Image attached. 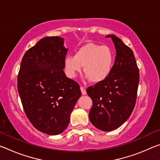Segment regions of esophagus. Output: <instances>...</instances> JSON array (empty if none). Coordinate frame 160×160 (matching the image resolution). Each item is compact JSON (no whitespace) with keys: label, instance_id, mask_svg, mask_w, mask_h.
Masks as SVG:
<instances>
[{"label":"esophagus","instance_id":"obj_1","mask_svg":"<svg viewBox=\"0 0 160 160\" xmlns=\"http://www.w3.org/2000/svg\"><path fill=\"white\" fill-rule=\"evenodd\" d=\"M80 90H81V92H82V94H83V95H85V94H86V90L83 88L82 86H80Z\"/></svg>","mask_w":160,"mask_h":160}]
</instances>
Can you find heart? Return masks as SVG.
Returning <instances> with one entry per match:
<instances>
[{"mask_svg":"<svg viewBox=\"0 0 160 160\" xmlns=\"http://www.w3.org/2000/svg\"><path fill=\"white\" fill-rule=\"evenodd\" d=\"M114 56L107 45L88 44L79 48L75 56H67L64 59V70L70 78L76 76L82 70L92 82L106 79L113 66Z\"/></svg>","mask_w":160,"mask_h":160,"instance_id":"1","label":"heart"}]
</instances>
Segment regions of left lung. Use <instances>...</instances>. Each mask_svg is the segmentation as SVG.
<instances>
[{"label":"left lung","mask_w":160,"mask_h":160,"mask_svg":"<svg viewBox=\"0 0 160 160\" xmlns=\"http://www.w3.org/2000/svg\"><path fill=\"white\" fill-rule=\"evenodd\" d=\"M111 37L116 48L112 71L106 79L87 89L92 100L89 113L91 123L103 131L118 128L131 116L137 98L139 70L132 51L115 35Z\"/></svg>","instance_id":"obj_1"}]
</instances>
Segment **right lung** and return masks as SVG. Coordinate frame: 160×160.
Returning <instances> with one entry per match:
<instances>
[{
  "label": "right lung",
  "instance_id": "obj_1",
  "mask_svg": "<svg viewBox=\"0 0 160 160\" xmlns=\"http://www.w3.org/2000/svg\"><path fill=\"white\" fill-rule=\"evenodd\" d=\"M60 37H47L29 48L22 59L18 90L23 109L38 131L56 135L70 122L81 96L80 86L67 78L64 59L68 48Z\"/></svg>",
  "mask_w": 160,
  "mask_h": 160
}]
</instances>
